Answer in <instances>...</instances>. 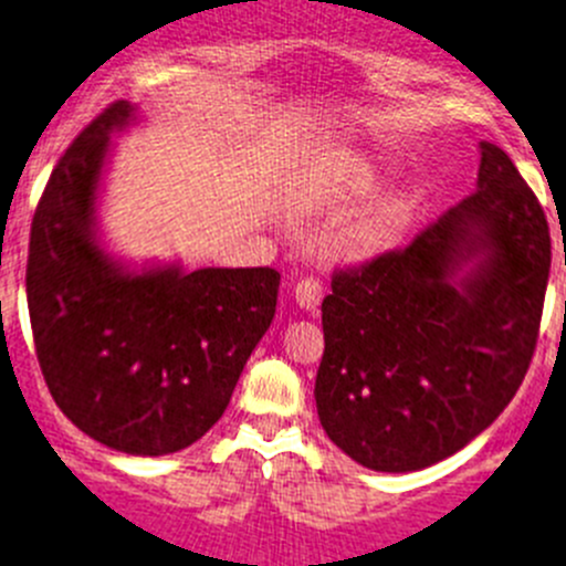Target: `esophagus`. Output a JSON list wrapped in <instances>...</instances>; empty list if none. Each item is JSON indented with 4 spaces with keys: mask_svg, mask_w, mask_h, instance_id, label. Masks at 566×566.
I'll return each mask as SVG.
<instances>
[{
    "mask_svg": "<svg viewBox=\"0 0 566 566\" xmlns=\"http://www.w3.org/2000/svg\"><path fill=\"white\" fill-rule=\"evenodd\" d=\"M294 297L303 308L314 311L319 303H323V280L308 274V277H300L297 286H294Z\"/></svg>",
    "mask_w": 566,
    "mask_h": 566,
    "instance_id": "esophagus-1",
    "label": "esophagus"
}]
</instances>
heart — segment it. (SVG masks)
Returning <instances> with one entry per match:
<instances>
[{
	"mask_svg": "<svg viewBox=\"0 0 566 566\" xmlns=\"http://www.w3.org/2000/svg\"><path fill=\"white\" fill-rule=\"evenodd\" d=\"M370 185H373L370 170H356V176H354V179H350V190H356V193H365V190L370 188ZM387 224H390V219H387V216L376 219L370 224V235H378V232H385Z\"/></svg>",
	"mask_w": 566,
	"mask_h": 566,
	"instance_id": "b5f03b06",
	"label": "heart"
}]
</instances>
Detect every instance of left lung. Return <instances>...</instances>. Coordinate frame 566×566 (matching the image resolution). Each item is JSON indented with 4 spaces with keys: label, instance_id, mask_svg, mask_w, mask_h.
<instances>
[{
    "label": "left lung",
    "instance_id": "1",
    "mask_svg": "<svg viewBox=\"0 0 566 566\" xmlns=\"http://www.w3.org/2000/svg\"><path fill=\"white\" fill-rule=\"evenodd\" d=\"M469 256L475 272L454 284ZM547 277V216L511 157L480 143L474 193L407 247L331 274L314 387L328 438L373 471L460 452L520 390Z\"/></svg>",
    "mask_w": 566,
    "mask_h": 566
}]
</instances>
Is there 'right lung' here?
I'll use <instances>...</instances> for the list:
<instances>
[{
    "label": "right lung",
    "instance_id": "add662e5",
    "mask_svg": "<svg viewBox=\"0 0 566 566\" xmlns=\"http://www.w3.org/2000/svg\"><path fill=\"white\" fill-rule=\"evenodd\" d=\"M132 106L108 103L50 174L28 252V308L50 396L81 432L139 458L179 452L224 415L272 325L280 272L154 269L126 274L92 238L108 134Z\"/></svg>",
    "mask_w": 566,
    "mask_h": 566
}]
</instances>
